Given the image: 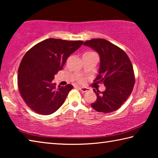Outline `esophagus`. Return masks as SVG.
I'll use <instances>...</instances> for the list:
<instances>
[{"mask_svg":"<svg viewBox=\"0 0 158 158\" xmlns=\"http://www.w3.org/2000/svg\"><path fill=\"white\" fill-rule=\"evenodd\" d=\"M78 88H79V89L81 90L82 92H83V93H85V92H88V91H89V88H87V87H78Z\"/></svg>","mask_w":158,"mask_h":158,"instance_id":"1","label":"esophagus"}]
</instances>
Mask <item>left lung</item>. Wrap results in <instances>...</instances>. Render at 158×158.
<instances>
[{
    "label": "left lung",
    "instance_id": "1",
    "mask_svg": "<svg viewBox=\"0 0 158 158\" xmlns=\"http://www.w3.org/2000/svg\"><path fill=\"white\" fill-rule=\"evenodd\" d=\"M83 44L100 55L98 75L94 82L106 86L102 92L94 89L97 99L91 106L99 112H114L122 106L133 89L135 80L131 60L122 49L104 39H93Z\"/></svg>",
    "mask_w": 158,
    "mask_h": 158
}]
</instances>
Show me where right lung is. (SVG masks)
<instances>
[{"mask_svg": "<svg viewBox=\"0 0 158 158\" xmlns=\"http://www.w3.org/2000/svg\"><path fill=\"white\" fill-rule=\"evenodd\" d=\"M82 43V41L50 38L26 52L19 67L18 87L22 98L33 111L49 115L64 103L73 85L58 86L57 89L52 81L62 70L69 55Z\"/></svg>", "mask_w": 158, "mask_h": 158, "instance_id": "obj_1", "label": "right lung"}]
</instances>
